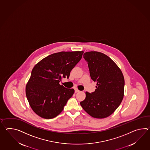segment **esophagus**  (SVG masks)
Returning a JSON list of instances; mask_svg holds the SVG:
<instances>
[{"mask_svg":"<svg viewBox=\"0 0 150 150\" xmlns=\"http://www.w3.org/2000/svg\"><path fill=\"white\" fill-rule=\"evenodd\" d=\"M79 91H80L78 90V89H75V93H78V92H79Z\"/></svg>","mask_w":150,"mask_h":150,"instance_id":"1","label":"esophagus"}]
</instances>
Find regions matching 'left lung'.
Instances as JSON below:
<instances>
[{
  "instance_id": "8db88e82",
  "label": "left lung",
  "mask_w": 150,
  "mask_h": 150,
  "mask_svg": "<svg viewBox=\"0 0 150 150\" xmlns=\"http://www.w3.org/2000/svg\"><path fill=\"white\" fill-rule=\"evenodd\" d=\"M83 57L97 86L95 91L86 93V98L80 104L91 116L106 118L114 112L123 100V75L116 64L104 54L88 52L83 54Z\"/></svg>"
}]
</instances>
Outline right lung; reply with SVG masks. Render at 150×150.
<instances>
[{
	"instance_id": "add662e5",
	"label": "right lung",
	"mask_w": 150,
	"mask_h": 150,
	"mask_svg": "<svg viewBox=\"0 0 150 150\" xmlns=\"http://www.w3.org/2000/svg\"><path fill=\"white\" fill-rule=\"evenodd\" d=\"M83 52L52 54L34 67L26 87V95L31 108L38 116L52 119L62 111L75 91L59 83L62 77L69 78L71 70L81 59Z\"/></svg>"
}]
</instances>
